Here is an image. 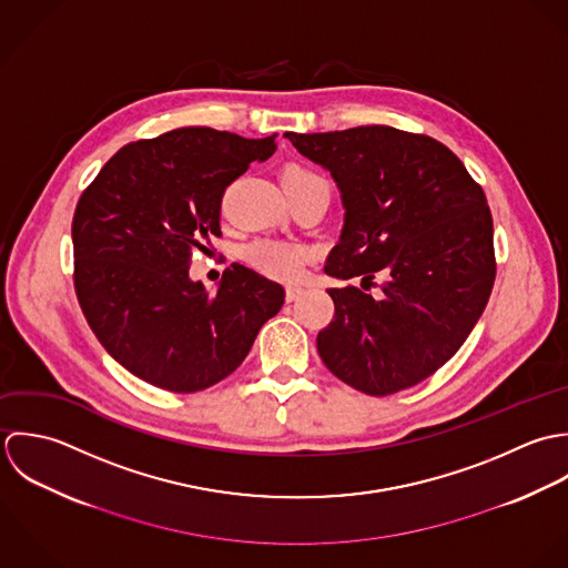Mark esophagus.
I'll return each mask as SVG.
<instances>
[{
  "instance_id": "34e87169",
  "label": "esophagus",
  "mask_w": 568,
  "mask_h": 568,
  "mask_svg": "<svg viewBox=\"0 0 568 568\" xmlns=\"http://www.w3.org/2000/svg\"><path fill=\"white\" fill-rule=\"evenodd\" d=\"M303 294H305L303 287H287V290H285V301H287V303H294V301H298Z\"/></svg>"
}]
</instances>
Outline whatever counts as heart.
<instances>
[{
	"instance_id": "heart-1",
	"label": "heart",
	"mask_w": 568,
	"mask_h": 568,
	"mask_svg": "<svg viewBox=\"0 0 568 568\" xmlns=\"http://www.w3.org/2000/svg\"><path fill=\"white\" fill-rule=\"evenodd\" d=\"M281 180H283V186H307V184L325 182L314 169L305 164H287L281 173ZM245 258L270 278L292 283L303 276L305 265L310 261V250L303 245L265 239V241H254L245 250Z\"/></svg>"
}]
</instances>
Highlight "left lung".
I'll return each mask as SVG.
<instances>
[{
  "label": "left lung",
  "mask_w": 568,
  "mask_h": 568,
  "mask_svg": "<svg viewBox=\"0 0 568 568\" xmlns=\"http://www.w3.org/2000/svg\"><path fill=\"white\" fill-rule=\"evenodd\" d=\"M285 138L341 189L344 227L325 272L362 276V287L386 276L379 301L353 285L327 290L336 314L316 338L325 366L375 397L424 382L460 348L494 287L483 189L424 133L371 124Z\"/></svg>",
  "instance_id": "obj_1"
}]
</instances>
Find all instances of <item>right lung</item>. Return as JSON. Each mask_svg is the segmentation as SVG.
Instances as JSON below:
<instances>
[{
	"mask_svg": "<svg viewBox=\"0 0 568 568\" xmlns=\"http://www.w3.org/2000/svg\"><path fill=\"white\" fill-rule=\"evenodd\" d=\"M274 135L250 140L182 126L124 144L83 191L72 222L74 290L88 325L118 364L171 390L227 377L285 290L232 263L215 292L191 281L193 250L222 236V197L267 160Z\"/></svg>",
	"mask_w": 568,
	"mask_h": 568,
	"instance_id": "obj_1",
	"label": "right lung"
}]
</instances>
